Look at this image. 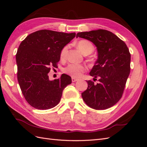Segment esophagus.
<instances>
[{
  "label": "esophagus",
  "instance_id": "obj_1",
  "mask_svg": "<svg viewBox=\"0 0 147 147\" xmlns=\"http://www.w3.org/2000/svg\"><path fill=\"white\" fill-rule=\"evenodd\" d=\"M78 80V79L77 78H74V77H72V82H75Z\"/></svg>",
  "mask_w": 147,
  "mask_h": 147
}]
</instances>
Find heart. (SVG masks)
Returning a JSON list of instances; mask_svg holds the SVG:
<instances>
[{
  "label": "heart",
  "mask_w": 147,
  "mask_h": 147,
  "mask_svg": "<svg viewBox=\"0 0 147 147\" xmlns=\"http://www.w3.org/2000/svg\"><path fill=\"white\" fill-rule=\"evenodd\" d=\"M77 47L82 51L83 55H89L94 51V46L87 40H81L77 42ZM68 50V46L63 48L60 52V59L63 61L65 59L66 53ZM86 70V67L84 65L70 64L64 69V72L74 78L80 77L82 74Z\"/></svg>",
  "instance_id": "obj_1"
}]
</instances>
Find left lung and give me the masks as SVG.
Masks as SVG:
<instances>
[{
  "instance_id": "left-lung-1",
  "label": "left lung",
  "mask_w": 147,
  "mask_h": 147,
  "mask_svg": "<svg viewBox=\"0 0 147 147\" xmlns=\"http://www.w3.org/2000/svg\"><path fill=\"white\" fill-rule=\"evenodd\" d=\"M76 37L92 42L98 51V59L90 74L99 77V82L87 81L88 86L82 93V98L92 109H107L116 104L123 94L131 70L129 50L124 42L107 30L78 32Z\"/></svg>"
}]
</instances>
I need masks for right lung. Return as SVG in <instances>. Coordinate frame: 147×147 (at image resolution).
<instances>
[{
    "mask_svg": "<svg viewBox=\"0 0 147 147\" xmlns=\"http://www.w3.org/2000/svg\"><path fill=\"white\" fill-rule=\"evenodd\" d=\"M75 37V33L43 29L29 34L20 43L16 55L18 81L25 99L34 108H53L72 83L66 74L51 81L48 74L51 67H57L61 50Z\"/></svg>",
    "mask_w": 147,
    "mask_h": 147,
    "instance_id": "obj_1",
    "label": "right lung"
}]
</instances>
